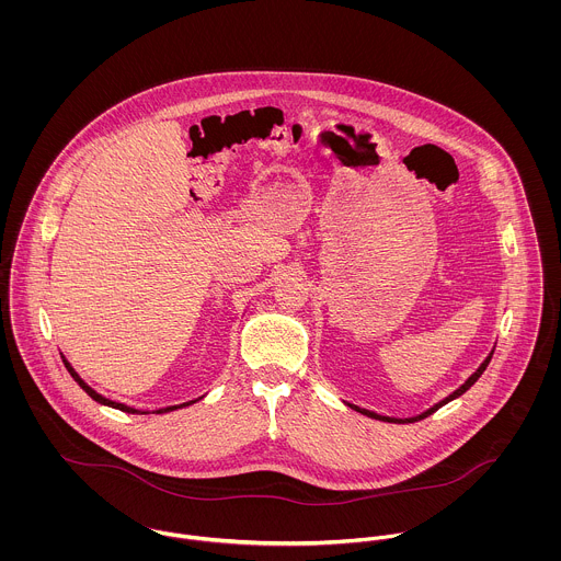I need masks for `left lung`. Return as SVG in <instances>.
<instances>
[{
  "mask_svg": "<svg viewBox=\"0 0 561 561\" xmlns=\"http://www.w3.org/2000/svg\"><path fill=\"white\" fill-rule=\"evenodd\" d=\"M492 354H494V350H492V352L485 356V360H483L480 367H478V371H476V374H471V378H469V380H467L462 387H458V389H456L451 396H447L445 400H440L438 403H434L432 408H427L425 412H421V414H416V416H408V419H396V416H385V414H378V412H374V410H367V408H358V405H354V403H347V401H345V403H347L352 410H356V412H360V414H367V416H371V419H378V421H389V423H414V421H421V419L430 416L432 412H436L438 408H443L445 403H449V401L456 400V398H460L462 393H467V391H469V389H471V387H473V385L480 380V376L483 374V371H485V367H488V363H490Z\"/></svg>",
  "mask_w": 561,
  "mask_h": 561,
  "instance_id": "left-lung-1",
  "label": "left lung"
}]
</instances>
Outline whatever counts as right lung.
Returning <instances> with one entry per match:
<instances>
[{"instance_id":"add662e5","label":"right lung","mask_w":561,"mask_h":561,"mask_svg":"<svg viewBox=\"0 0 561 561\" xmlns=\"http://www.w3.org/2000/svg\"><path fill=\"white\" fill-rule=\"evenodd\" d=\"M65 360V367L69 369V374L73 376V380L80 385L81 389L92 398L94 401H99V403H103V405H110V408H116V410H123V412H131V414H149V412H142V410H136V408H131V405H125V403H118V401L107 400V398H103V396H99L94 389H90L83 380H81L80 376H78V371L71 367V363L67 360V358H62ZM196 401V400H194ZM194 401H185V403H179V405H168V408H160V410H156L158 414L161 412H170V410H176V408H183V405H190V403H194Z\"/></svg>"}]
</instances>
